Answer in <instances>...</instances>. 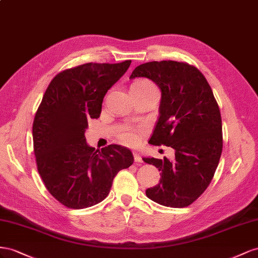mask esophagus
I'll use <instances>...</instances> for the list:
<instances>
[{
    "instance_id": "obj_1",
    "label": "esophagus",
    "mask_w": 258,
    "mask_h": 258,
    "mask_svg": "<svg viewBox=\"0 0 258 258\" xmlns=\"http://www.w3.org/2000/svg\"><path fill=\"white\" fill-rule=\"evenodd\" d=\"M133 156H134V160H135V162H137V163H142V162H143V159H142V157H141V156H139L138 153L134 152V153H133Z\"/></svg>"
}]
</instances>
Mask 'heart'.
Returning a JSON list of instances; mask_svg holds the SVG:
<instances>
[{
  "label": "heart",
  "instance_id": "heart-1",
  "mask_svg": "<svg viewBox=\"0 0 258 258\" xmlns=\"http://www.w3.org/2000/svg\"><path fill=\"white\" fill-rule=\"evenodd\" d=\"M131 90L134 96H136V95L151 94L159 95L158 86L153 82H151L150 80L147 79H141L135 81V82L132 84ZM117 139H119V142L122 143L123 145L135 147L142 141V131L133 127H125L122 131H120V133L117 134Z\"/></svg>",
  "mask_w": 258,
  "mask_h": 258
}]
</instances>
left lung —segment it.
<instances>
[{"instance_id":"left-lung-1","label":"left lung","mask_w":258,"mask_h":258,"mask_svg":"<svg viewBox=\"0 0 258 258\" xmlns=\"http://www.w3.org/2000/svg\"><path fill=\"white\" fill-rule=\"evenodd\" d=\"M137 77L152 80L162 92L160 117L149 143L175 150L174 161L144 158L161 172L159 183L146 196L164 207L186 208L207 190L222 156L218 104L202 72L187 62H146L132 72V79Z\"/></svg>"}]
</instances>
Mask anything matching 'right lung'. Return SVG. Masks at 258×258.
<instances>
[{
	"label": "right lung",
	"mask_w": 258,
	"mask_h": 258,
	"mask_svg": "<svg viewBox=\"0 0 258 258\" xmlns=\"http://www.w3.org/2000/svg\"><path fill=\"white\" fill-rule=\"evenodd\" d=\"M131 62H87L66 69L43 95L32 125L36 167L48 192L66 208L86 209L101 202L115 175L133 164L127 148L95 149L84 135L87 121L98 119L106 93Z\"/></svg>",
	"instance_id": "add662e5"
}]
</instances>
